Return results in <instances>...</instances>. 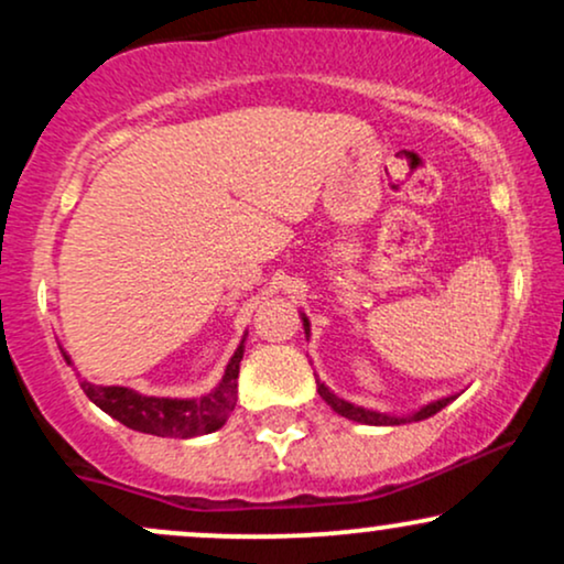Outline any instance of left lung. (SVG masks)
Returning <instances> with one entry per match:
<instances>
[{"label": "left lung", "mask_w": 564, "mask_h": 564, "mask_svg": "<svg viewBox=\"0 0 564 564\" xmlns=\"http://www.w3.org/2000/svg\"><path fill=\"white\" fill-rule=\"evenodd\" d=\"M302 323H304V334L310 336V321L304 318L302 315ZM318 394L323 400H326L328 405L334 408L336 413H339V416H345V419H352V422H360V424H373V426H392V424H405V422H422V419H430V416H435L437 411H443L445 405L451 403L453 398H443V400H435V403H430V405H424L422 411H416L413 413V416H387V413H379V411H368V408H360V405H352V403H347V400H341V398H336V394L328 390L326 384H321L318 381Z\"/></svg>", "instance_id": "left-lung-1"}]
</instances>
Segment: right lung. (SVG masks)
Segmentation results:
<instances>
[{
  "label": "right lung",
  "instance_id": "add662e5",
  "mask_svg": "<svg viewBox=\"0 0 564 564\" xmlns=\"http://www.w3.org/2000/svg\"><path fill=\"white\" fill-rule=\"evenodd\" d=\"M63 358H70L63 352ZM243 358V341L232 352L225 377L215 392L204 398L177 400V398H148L127 387H97L82 381V390L97 408L113 416L129 430L145 432L159 437H196L209 435L228 422L230 411L238 400V366Z\"/></svg>",
  "mask_w": 564,
  "mask_h": 564
}]
</instances>
